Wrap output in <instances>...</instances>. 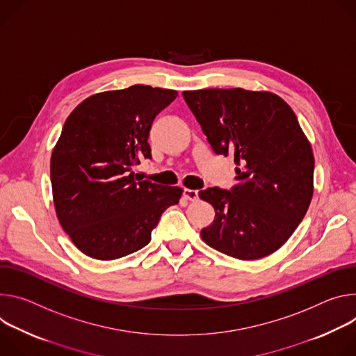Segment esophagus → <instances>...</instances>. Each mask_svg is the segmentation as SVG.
I'll use <instances>...</instances> for the list:
<instances>
[{
  "mask_svg": "<svg viewBox=\"0 0 356 356\" xmlns=\"http://www.w3.org/2000/svg\"><path fill=\"white\" fill-rule=\"evenodd\" d=\"M184 196L188 201H196L198 200V191L196 189H189V188H184Z\"/></svg>",
  "mask_w": 356,
  "mask_h": 356,
  "instance_id": "obj_1",
  "label": "esophagus"
}]
</instances>
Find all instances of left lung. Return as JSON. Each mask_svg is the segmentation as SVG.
<instances>
[{
    "label": "left lung",
    "instance_id": "obj_1",
    "mask_svg": "<svg viewBox=\"0 0 356 356\" xmlns=\"http://www.w3.org/2000/svg\"><path fill=\"white\" fill-rule=\"evenodd\" d=\"M182 96L215 154L233 152L236 184L200 198L215 208L204 242L241 260L279 250L307 213L314 155L291 107L277 95L236 89L186 90Z\"/></svg>",
    "mask_w": 356,
    "mask_h": 356
}]
</instances>
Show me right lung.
I'll return each mask as SVG.
<instances>
[{"label": "right lung", "mask_w": 356, "mask_h": 356, "mask_svg": "<svg viewBox=\"0 0 356 356\" xmlns=\"http://www.w3.org/2000/svg\"><path fill=\"white\" fill-rule=\"evenodd\" d=\"M177 96L134 85L93 95L66 118L51 156L54 204L60 226L86 256L114 260L143 249L163 212L179 202L181 188L133 172L151 158L155 115Z\"/></svg>", "instance_id": "obj_1"}]
</instances>
